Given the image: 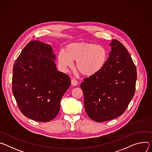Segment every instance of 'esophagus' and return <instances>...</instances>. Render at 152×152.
Instances as JSON below:
<instances>
[{
  "instance_id": "1",
  "label": "esophagus",
  "mask_w": 152,
  "mask_h": 152,
  "mask_svg": "<svg viewBox=\"0 0 152 152\" xmlns=\"http://www.w3.org/2000/svg\"><path fill=\"white\" fill-rule=\"evenodd\" d=\"M71 84L72 86H77L78 85V82L75 79L73 78L71 80Z\"/></svg>"
}]
</instances>
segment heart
I'll return each mask as SVG.
<instances>
[{
	"instance_id": "heart-1",
	"label": "heart",
	"mask_w": 152,
	"mask_h": 152,
	"mask_svg": "<svg viewBox=\"0 0 152 152\" xmlns=\"http://www.w3.org/2000/svg\"><path fill=\"white\" fill-rule=\"evenodd\" d=\"M107 53L102 46L89 42H76L67 45L64 52L60 51L57 60L61 69L67 71L76 61L77 69L83 75L92 76L102 70L106 63Z\"/></svg>"
}]
</instances>
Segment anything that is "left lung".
<instances>
[{
    "label": "left lung",
    "instance_id": "obj_1",
    "mask_svg": "<svg viewBox=\"0 0 152 152\" xmlns=\"http://www.w3.org/2000/svg\"><path fill=\"white\" fill-rule=\"evenodd\" d=\"M111 50L102 70L81 83L84 105L91 119L104 122L121 115L135 91V65L120 42L112 40Z\"/></svg>",
    "mask_w": 152,
    "mask_h": 152
}]
</instances>
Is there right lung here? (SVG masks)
<instances>
[{
  "label": "right lung",
  "instance_id": "1",
  "mask_svg": "<svg viewBox=\"0 0 152 152\" xmlns=\"http://www.w3.org/2000/svg\"><path fill=\"white\" fill-rule=\"evenodd\" d=\"M52 46L28 43L12 69V94L21 112L29 119L48 122L58 115L60 101L71 85L69 76L57 70Z\"/></svg>",
  "mask_w": 152,
  "mask_h": 152
}]
</instances>
